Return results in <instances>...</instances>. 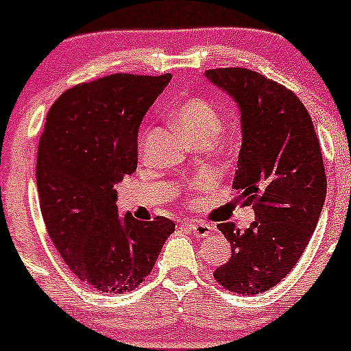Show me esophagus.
Listing matches in <instances>:
<instances>
[{"instance_id": "34e87169", "label": "esophagus", "mask_w": 351, "mask_h": 351, "mask_svg": "<svg viewBox=\"0 0 351 351\" xmlns=\"http://www.w3.org/2000/svg\"><path fill=\"white\" fill-rule=\"evenodd\" d=\"M185 227H189V230H191L195 237H208L213 232L211 225L204 223V221H185Z\"/></svg>"}]
</instances>
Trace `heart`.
<instances>
[{
	"label": "heart",
	"mask_w": 351,
	"mask_h": 351,
	"mask_svg": "<svg viewBox=\"0 0 351 351\" xmlns=\"http://www.w3.org/2000/svg\"><path fill=\"white\" fill-rule=\"evenodd\" d=\"M176 124L192 140L215 138L221 131V116L204 98H185L173 109ZM206 182H202L204 185Z\"/></svg>",
	"instance_id": "obj_1"
}]
</instances>
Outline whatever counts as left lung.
<instances>
[{"label": "left lung", "instance_id": "obj_1", "mask_svg": "<svg viewBox=\"0 0 351 351\" xmlns=\"http://www.w3.org/2000/svg\"><path fill=\"white\" fill-rule=\"evenodd\" d=\"M206 77L241 109L234 186L256 215L245 230L218 223L232 256L213 275L230 293H265L293 270L319 221L327 192L320 143L300 98L277 81L242 67L209 69Z\"/></svg>", "mask_w": 351, "mask_h": 351}]
</instances>
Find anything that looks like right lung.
I'll use <instances>...</instances> for the list:
<instances>
[{
	"label": "right lung",
	"mask_w": 351,
	"mask_h": 351,
	"mask_svg": "<svg viewBox=\"0 0 351 351\" xmlns=\"http://www.w3.org/2000/svg\"><path fill=\"white\" fill-rule=\"evenodd\" d=\"M171 74H112L69 88L48 110L36 182L47 232L80 280L123 294L145 280L175 223L117 215L114 185L138 165V128Z\"/></svg>",
	"instance_id": "add662e5"
}]
</instances>
